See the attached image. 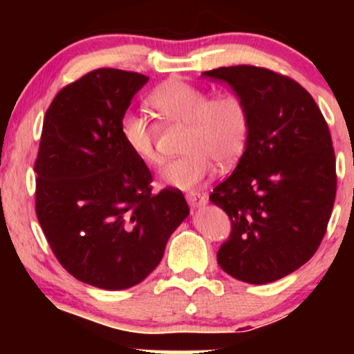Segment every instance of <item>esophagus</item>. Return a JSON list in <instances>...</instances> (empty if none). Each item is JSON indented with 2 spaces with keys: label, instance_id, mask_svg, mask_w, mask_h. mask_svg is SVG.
<instances>
[{
  "label": "esophagus",
  "instance_id": "34e87169",
  "mask_svg": "<svg viewBox=\"0 0 354 354\" xmlns=\"http://www.w3.org/2000/svg\"><path fill=\"white\" fill-rule=\"evenodd\" d=\"M187 201L192 207H201V206L206 205L207 200H206L205 195H201V193L190 192V193H187Z\"/></svg>",
  "mask_w": 354,
  "mask_h": 354
}]
</instances>
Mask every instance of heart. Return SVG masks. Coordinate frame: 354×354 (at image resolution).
<instances>
[{
    "mask_svg": "<svg viewBox=\"0 0 354 354\" xmlns=\"http://www.w3.org/2000/svg\"><path fill=\"white\" fill-rule=\"evenodd\" d=\"M148 103L164 122L185 124L182 156L159 171L164 185L193 190L209 176L214 162L230 167L243 153L250 132V113L236 91L212 95L203 86L171 79L156 86ZM120 135L130 151L145 164H158L156 125L149 118L127 111L120 119Z\"/></svg>",
    "mask_w": 354,
    "mask_h": 354,
    "instance_id": "1",
    "label": "heart"
}]
</instances>
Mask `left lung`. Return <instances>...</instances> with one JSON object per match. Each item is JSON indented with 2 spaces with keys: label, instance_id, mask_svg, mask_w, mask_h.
Returning a JSON list of instances; mask_svg holds the SVG:
<instances>
[{
  "label": "left lung",
  "instance_id": "8db88e82",
  "mask_svg": "<svg viewBox=\"0 0 354 354\" xmlns=\"http://www.w3.org/2000/svg\"><path fill=\"white\" fill-rule=\"evenodd\" d=\"M243 96L250 113L245 151L209 200L230 217L217 263L241 282L263 285L301 268L326 234L337 193L327 122L298 82L264 67L203 72Z\"/></svg>",
  "mask_w": 354,
  "mask_h": 354
}]
</instances>
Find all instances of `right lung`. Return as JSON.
I'll use <instances>...</instances> for the list:
<instances>
[{"label": "right lung", "instance_id": "1", "mask_svg": "<svg viewBox=\"0 0 354 354\" xmlns=\"http://www.w3.org/2000/svg\"><path fill=\"white\" fill-rule=\"evenodd\" d=\"M147 82L137 72L91 71L55 96L43 120L38 222L62 268L103 290L147 279L190 212L178 190L151 195V172L120 135V119Z\"/></svg>", "mask_w": 354, "mask_h": 354}]
</instances>
